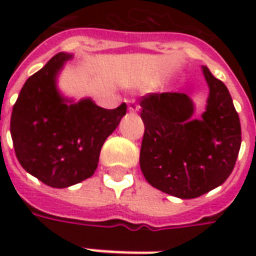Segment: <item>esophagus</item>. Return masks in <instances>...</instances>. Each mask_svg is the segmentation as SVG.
I'll use <instances>...</instances> for the list:
<instances>
[{"mask_svg":"<svg viewBox=\"0 0 256 256\" xmlns=\"http://www.w3.org/2000/svg\"><path fill=\"white\" fill-rule=\"evenodd\" d=\"M128 111L130 112H138L140 111V104L137 101H128Z\"/></svg>","mask_w":256,"mask_h":256,"instance_id":"34e87169","label":"esophagus"}]
</instances>
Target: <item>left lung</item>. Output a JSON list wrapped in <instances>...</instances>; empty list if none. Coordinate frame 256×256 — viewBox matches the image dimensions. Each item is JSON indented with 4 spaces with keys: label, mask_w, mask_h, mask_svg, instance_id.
Instances as JSON below:
<instances>
[{
    "label": "left lung",
    "mask_w": 256,
    "mask_h": 256,
    "mask_svg": "<svg viewBox=\"0 0 256 256\" xmlns=\"http://www.w3.org/2000/svg\"><path fill=\"white\" fill-rule=\"evenodd\" d=\"M203 75L208 98L200 119L192 118L194 104L185 93H154L140 101L141 172L154 188L180 198H198L225 182L242 145L229 90L206 66Z\"/></svg>",
    "instance_id": "8db88e82"
}]
</instances>
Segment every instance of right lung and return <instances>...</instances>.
I'll return each instance as SVG.
<instances>
[{
	"instance_id": "add662e5",
	"label": "right lung",
	"mask_w": 256,
	"mask_h": 256,
	"mask_svg": "<svg viewBox=\"0 0 256 256\" xmlns=\"http://www.w3.org/2000/svg\"><path fill=\"white\" fill-rule=\"evenodd\" d=\"M72 54L58 53L22 88L10 116L18 160L52 188H67L94 174L101 146L118 128L126 104L115 110L92 98L75 101L58 88V75Z\"/></svg>"
}]
</instances>
